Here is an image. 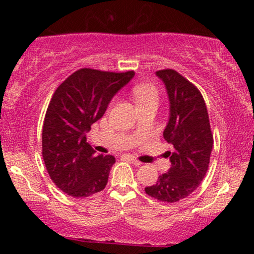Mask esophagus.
<instances>
[{"mask_svg": "<svg viewBox=\"0 0 254 254\" xmlns=\"http://www.w3.org/2000/svg\"><path fill=\"white\" fill-rule=\"evenodd\" d=\"M124 157H125V159L129 160L130 162H132V164L135 165V166H139V165H142V162H141V161H138V160H137L136 157H133V156H124Z\"/></svg>", "mask_w": 254, "mask_h": 254, "instance_id": "esophagus-1", "label": "esophagus"}]
</instances>
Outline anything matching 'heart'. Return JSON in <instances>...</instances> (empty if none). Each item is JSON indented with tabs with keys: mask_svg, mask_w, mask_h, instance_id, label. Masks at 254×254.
Segmentation results:
<instances>
[{
	"mask_svg": "<svg viewBox=\"0 0 254 254\" xmlns=\"http://www.w3.org/2000/svg\"><path fill=\"white\" fill-rule=\"evenodd\" d=\"M132 95L135 98L137 105H144L148 103H157L159 92L156 87L150 83H139L132 87Z\"/></svg>",
	"mask_w": 254,
	"mask_h": 254,
	"instance_id": "b5f03b06",
	"label": "heart"
}]
</instances>
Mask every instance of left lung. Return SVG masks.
<instances>
[{"label": "left lung", "mask_w": 254, "mask_h": 254, "mask_svg": "<svg viewBox=\"0 0 254 254\" xmlns=\"http://www.w3.org/2000/svg\"><path fill=\"white\" fill-rule=\"evenodd\" d=\"M164 81L171 104V116L164 138L173 149L167 151L171 168L159 176L145 193L167 203L179 202L193 192L208 171L214 144L208 110L202 93L173 69L157 70Z\"/></svg>", "instance_id": "obj_1"}]
</instances>
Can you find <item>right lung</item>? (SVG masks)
<instances>
[{"instance_id":"add662e5","label":"right lung","mask_w":254,"mask_h":254,"mask_svg":"<svg viewBox=\"0 0 254 254\" xmlns=\"http://www.w3.org/2000/svg\"><path fill=\"white\" fill-rule=\"evenodd\" d=\"M133 75L82 68L55 90L44 118L42 154L51 180L69 196L89 197L106 186L115 156L97 155L84 133Z\"/></svg>"}]
</instances>
